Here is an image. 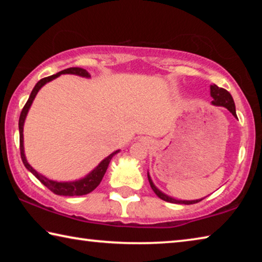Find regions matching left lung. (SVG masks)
Instances as JSON below:
<instances>
[{"instance_id": "left-lung-1", "label": "left lung", "mask_w": 262, "mask_h": 262, "mask_svg": "<svg viewBox=\"0 0 262 262\" xmlns=\"http://www.w3.org/2000/svg\"><path fill=\"white\" fill-rule=\"evenodd\" d=\"M210 95L214 100H212V104L217 105V106H224V107H227L230 112H231L234 117H237L236 114V107H234V101L232 99V96L230 95V92L225 90L223 88H219L217 85H210ZM148 179H149V183L150 186H151V188L155 193H156L157 196L159 199H162L164 201H167V202H171V203H183V205H194V203H198L200 202L201 200H193V201H181V200H176V199H172L170 196H167L164 193H162L161 190L156 188V186L152 184V180L150 178L149 174H148Z\"/></svg>"}]
</instances>
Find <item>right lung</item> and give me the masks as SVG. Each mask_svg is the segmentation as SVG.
Returning a JSON list of instances; mask_svg holds the SVG:
<instances>
[{
    "instance_id": "1",
    "label": "right lung",
    "mask_w": 262,
    "mask_h": 262,
    "mask_svg": "<svg viewBox=\"0 0 262 262\" xmlns=\"http://www.w3.org/2000/svg\"><path fill=\"white\" fill-rule=\"evenodd\" d=\"M62 74H74V75H78V76H82V77H90V74H89L85 69L83 68H79V67H73V68H67L64 70H62V72H59L57 74L52 75V76H48L45 78H41L40 81H39L37 84H35V86L33 88L32 92H31V95L29 97L28 101H26V104L24 105L23 110H21V113H20V117H19V122H18V126H19V148H20V157H21V161H23L25 167L28 168V170L32 173L35 178H37L39 181H40L41 184H43L46 186V187L52 190L53 193L56 194V195H63V196H75V195H85L89 194L90 192H92L97 186L100 184L101 179H103V177L105 174L106 170H107L108 167V164L111 162V159L114 156L115 154L119 152L115 151L113 154H111L108 157H106L103 162H101L98 166H97L94 171L90 172L85 178H83L81 180H77V181H70V183H59V181H54V180H50L47 179L46 177L41 176L40 173H38L37 171L34 170V168L30 165L26 161L25 158V155H24V147H23V126H24V121H25V118H26V114L29 112V108L31 104H32V101L34 99L35 95L38 94V91L40 90V88L42 85H45L47 82L52 81V79L56 78L57 76H60Z\"/></svg>"
}]
</instances>
